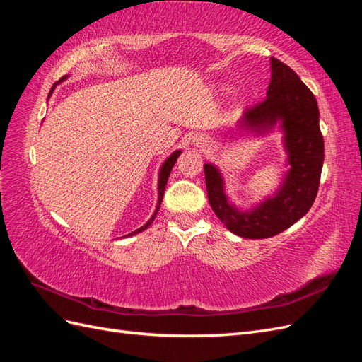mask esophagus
<instances>
[{
	"label": "esophagus",
	"instance_id": "1",
	"mask_svg": "<svg viewBox=\"0 0 362 362\" xmlns=\"http://www.w3.org/2000/svg\"><path fill=\"white\" fill-rule=\"evenodd\" d=\"M192 141H193V145H196L198 148H204V146H206V139H205L202 134L194 136Z\"/></svg>",
	"mask_w": 362,
	"mask_h": 362
}]
</instances>
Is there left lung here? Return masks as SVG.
Instances as JSON below:
<instances>
[{"label":"left lung","mask_w":362,"mask_h":362,"mask_svg":"<svg viewBox=\"0 0 362 362\" xmlns=\"http://www.w3.org/2000/svg\"><path fill=\"white\" fill-rule=\"evenodd\" d=\"M272 78L267 98L238 119L229 139L252 134L264 137L278 128L286 151L284 178L278 189L243 210L225 192V180L216 164L205 163L208 202L228 231L243 238H267L286 231L302 218L317 196L325 158L315 96L287 64L270 57Z\"/></svg>","instance_id":"left-lung-1"}]
</instances>
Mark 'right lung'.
Listing matches in <instances>:
<instances>
[{"label":"right lung","instance_id":"1","mask_svg":"<svg viewBox=\"0 0 362 362\" xmlns=\"http://www.w3.org/2000/svg\"><path fill=\"white\" fill-rule=\"evenodd\" d=\"M68 78V75H64L62 80H59L56 84H54L52 87H51V90H49V95H48V100H49V96L52 95V92H54V89H56V86L57 84H60L62 81H64ZM181 149H177L175 152H172V154L164 160V163L161 164V168H160V172H158V184H157V189H158V201H157V206H156V211H154V214L151 216V218L149 221L144 225V226H140L139 229H136V231H133L131 234H127V235H124L122 238H127V237H133V235H136V234H139V233H141V231H145L146 228H149L151 226V223L154 222V218L157 217V213H158V210H160V205H161V201H163V196H164V189H166V184H168V180H169V175H170V170H172V168H173V164L177 163V160H178V157H180V154H181Z\"/></svg>","mask_w":362,"mask_h":362}]
</instances>
